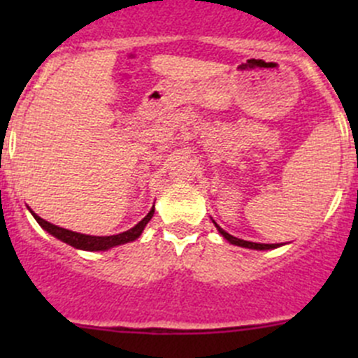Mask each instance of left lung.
Segmentation results:
<instances>
[{
	"label": "left lung",
	"instance_id": "obj_1",
	"mask_svg": "<svg viewBox=\"0 0 358 358\" xmlns=\"http://www.w3.org/2000/svg\"><path fill=\"white\" fill-rule=\"evenodd\" d=\"M215 225H216V223H215ZM216 229H218V232L222 234V236L225 237V239L229 241V243L236 244V246H243V248H249V249H273V248L279 246V244H258V243H249V241L237 239V237L230 236V234L225 232V230H223L220 225H216Z\"/></svg>",
	"mask_w": 358,
	"mask_h": 358
}]
</instances>
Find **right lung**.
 Masks as SVG:
<instances>
[{
	"mask_svg": "<svg viewBox=\"0 0 358 358\" xmlns=\"http://www.w3.org/2000/svg\"><path fill=\"white\" fill-rule=\"evenodd\" d=\"M32 216H34L36 222H38L39 225L46 230V232L52 234V236H55L57 239H60L62 243H67L69 246H72L76 249H85V251H103V249H109V248L119 246V244H126V243H131V241L138 239L140 234L143 232L145 225L150 222V218L154 216V208L150 209L149 215H147L142 222L136 223L133 229L126 230V232H122V234H117V236H107V237L85 236V234L72 232V230L62 229V227H57V225H53V223L45 222V220L39 218L36 213H32Z\"/></svg>",
	"mask_w": 358,
	"mask_h": 358,
	"instance_id": "obj_1",
	"label": "right lung"
}]
</instances>
